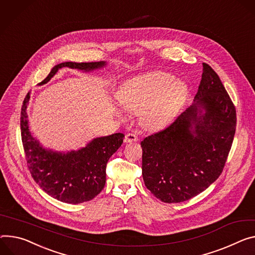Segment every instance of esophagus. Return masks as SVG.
Returning <instances> with one entry per match:
<instances>
[{
  "mask_svg": "<svg viewBox=\"0 0 255 255\" xmlns=\"http://www.w3.org/2000/svg\"><path fill=\"white\" fill-rule=\"evenodd\" d=\"M138 140L137 136L134 134V133H128L126 134L125 138H124V142L126 143H130V142H135Z\"/></svg>",
  "mask_w": 255,
  "mask_h": 255,
  "instance_id": "obj_1",
  "label": "esophagus"
}]
</instances>
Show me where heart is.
Instances as JSON below:
<instances>
[{"label": "heart", "mask_w": 255, "mask_h": 255, "mask_svg": "<svg viewBox=\"0 0 255 255\" xmlns=\"http://www.w3.org/2000/svg\"><path fill=\"white\" fill-rule=\"evenodd\" d=\"M188 86L173 74L151 72L134 77L117 92L119 105L130 113H140L143 126L159 130L168 126L180 112Z\"/></svg>", "instance_id": "b5f03b06"}]
</instances>
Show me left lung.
<instances>
[{
  "label": "left lung",
  "instance_id": "8db88e82",
  "mask_svg": "<svg viewBox=\"0 0 255 255\" xmlns=\"http://www.w3.org/2000/svg\"><path fill=\"white\" fill-rule=\"evenodd\" d=\"M193 104L141 141L146 188L167 203L186 201L222 174L236 130V110L213 68L202 64Z\"/></svg>",
  "mask_w": 255,
  "mask_h": 255
}]
</instances>
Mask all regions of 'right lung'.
<instances>
[{
  "mask_svg": "<svg viewBox=\"0 0 255 255\" xmlns=\"http://www.w3.org/2000/svg\"><path fill=\"white\" fill-rule=\"evenodd\" d=\"M107 65L106 62H65L55 66L39 85L49 82L59 69L67 67L90 72ZM28 92L21 108V137L30 174L39 187L52 197L78 204L95 198L105 187L106 167L109 158L117 151L124 139L123 133L94 138L86 146L67 152L44 148L29 130L27 106Z\"/></svg>",
  "mask_w": 255,
  "mask_h": 255,
  "instance_id": "right-lung-1",
  "label": "right lung"
}]
</instances>
